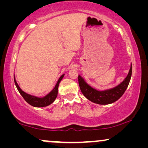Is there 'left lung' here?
Listing matches in <instances>:
<instances>
[{
	"mask_svg": "<svg viewBox=\"0 0 148 148\" xmlns=\"http://www.w3.org/2000/svg\"><path fill=\"white\" fill-rule=\"evenodd\" d=\"M131 74H132V65H131L128 75L121 84L115 87L114 88L103 91V92H99L91 88L85 82V81L83 79V78L81 77L80 75L78 76V82L82 94L89 100L98 104H108L118 100L123 96L129 86Z\"/></svg>",
	"mask_w": 148,
	"mask_h": 148,
	"instance_id": "1",
	"label": "left lung"
}]
</instances>
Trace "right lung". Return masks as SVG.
I'll return each instance as SVG.
<instances>
[{
    "label": "right lung",
    "instance_id": "add662e5",
    "mask_svg": "<svg viewBox=\"0 0 148 148\" xmlns=\"http://www.w3.org/2000/svg\"><path fill=\"white\" fill-rule=\"evenodd\" d=\"M64 75L60 77L59 79L58 80L57 83H56L55 87L52 90L51 92H50L48 95H46L45 97L44 98H37L36 96H31V95L26 94L21 90V88H19L18 84L16 82L15 79V77H14V82H15V86L17 87L18 91L20 93V94L21 95L22 97H23L24 100H25L26 102H27L28 104H29L32 106L34 107H44L47 106L50 104H52V102L55 100L56 97H57L58 94V85H59V83L60 81L62 80V79L63 78Z\"/></svg>",
    "mask_w": 148,
    "mask_h": 148
}]
</instances>
